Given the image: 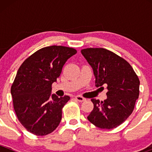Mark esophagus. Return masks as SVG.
<instances>
[{
  "instance_id": "esophagus-1",
  "label": "esophagus",
  "mask_w": 152,
  "mask_h": 152,
  "mask_svg": "<svg viewBox=\"0 0 152 152\" xmlns=\"http://www.w3.org/2000/svg\"><path fill=\"white\" fill-rule=\"evenodd\" d=\"M75 99H76V100H77L78 102H85V101L86 100L85 98L82 97V96H76V97H75Z\"/></svg>"
}]
</instances>
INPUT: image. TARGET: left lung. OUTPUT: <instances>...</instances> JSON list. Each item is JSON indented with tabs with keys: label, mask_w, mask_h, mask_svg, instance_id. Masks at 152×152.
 <instances>
[{
	"label": "left lung",
	"mask_w": 152,
	"mask_h": 152,
	"mask_svg": "<svg viewBox=\"0 0 152 152\" xmlns=\"http://www.w3.org/2000/svg\"><path fill=\"white\" fill-rule=\"evenodd\" d=\"M81 52L93 69L96 87L107 85V99H91L94 107L87 119L99 128H115L134 110L139 96L138 77L129 62L110 50L90 48Z\"/></svg>",
	"instance_id": "obj_1"
}]
</instances>
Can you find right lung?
Segmentation results:
<instances>
[{
	"label": "right lung",
	"instance_id": "1",
	"mask_svg": "<svg viewBox=\"0 0 152 152\" xmlns=\"http://www.w3.org/2000/svg\"><path fill=\"white\" fill-rule=\"evenodd\" d=\"M74 48L52 45L39 49L19 67L11 87L15 113L29 132L38 136L50 134L62 119V110L70 96L51 94V85L60 76Z\"/></svg>",
	"mask_w": 152,
	"mask_h": 152
}]
</instances>
